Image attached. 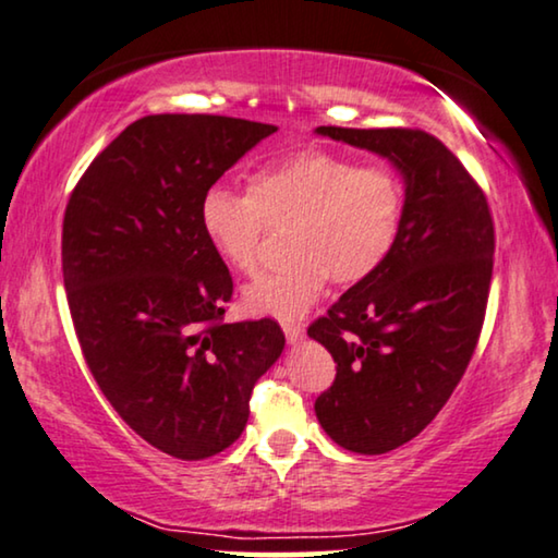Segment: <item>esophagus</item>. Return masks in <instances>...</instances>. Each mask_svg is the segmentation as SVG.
<instances>
[{
  "mask_svg": "<svg viewBox=\"0 0 558 558\" xmlns=\"http://www.w3.org/2000/svg\"><path fill=\"white\" fill-rule=\"evenodd\" d=\"M303 324L301 320H282V333H286V339L290 341V343H295V341H301L303 339Z\"/></svg>",
  "mask_w": 558,
  "mask_h": 558,
  "instance_id": "1",
  "label": "esophagus"
}]
</instances>
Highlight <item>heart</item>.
<instances>
[{
	"mask_svg": "<svg viewBox=\"0 0 558 558\" xmlns=\"http://www.w3.org/2000/svg\"><path fill=\"white\" fill-rule=\"evenodd\" d=\"M407 215V186L397 169L326 148H303L250 177V192L215 184L204 192L199 222L215 253L238 272H253L268 225L290 227L293 260L257 276L242 303L257 316L293 318L331 278L356 286L395 253Z\"/></svg>",
	"mask_w": 558,
	"mask_h": 558,
	"instance_id": "1",
	"label": "heart"
}]
</instances>
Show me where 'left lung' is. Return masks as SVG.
Returning <instances> with one entry per match:
<instances>
[{
    "mask_svg": "<svg viewBox=\"0 0 558 558\" xmlns=\"http://www.w3.org/2000/svg\"><path fill=\"white\" fill-rule=\"evenodd\" d=\"M318 133L368 148L404 174L407 215L389 260L308 326L336 361L316 417L336 445L381 454L417 437L458 387L481 339L496 227L485 192L422 129Z\"/></svg>",
    "mask_w": 558,
    "mask_h": 558,
    "instance_id": "obj_1",
    "label": "left lung"
}]
</instances>
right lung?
<instances>
[{"instance_id":"add662e5","label":"right lung","mask_w":558,"mask_h":558,"mask_svg":"<svg viewBox=\"0 0 558 558\" xmlns=\"http://www.w3.org/2000/svg\"><path fill=\"white\" fill-rule=\"evenodd\" d=\"M276 125L144 116L85 169L62 219V280L85 364L138 437L204 460L242 435L286 336L225 324L232 276L204 238V192Z\"/></svg>"}]
</instances>
